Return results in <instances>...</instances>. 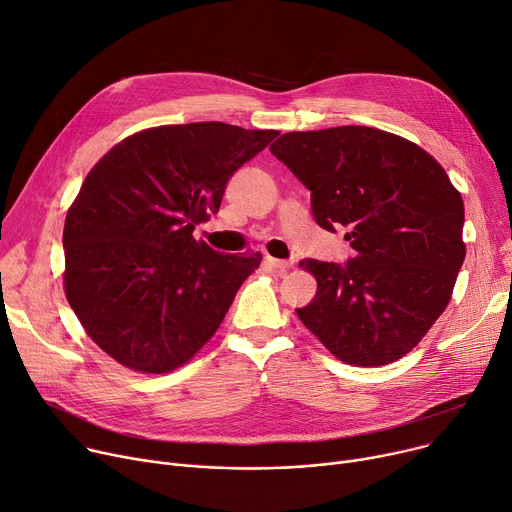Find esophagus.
<instances>
[{"label": "esophagus", "mask_w": 512, "mask_h": 512, "mask_svg": "<svg viewBox=\"0 0 512 512\" xmlns=\"http://www.w3.org/2000/svg\"><path fill=\"white\" fill-rule=\"evenodd\" d=\"M265 263L269 265V267H273V269H282V271H286V269H290L292 267V261H286V259H275V257H265Z\"/></svg>", "instance_id": "1"}]
</instances>
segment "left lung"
I'll return each mask as SVG.
<instances>
[{
	"label": "left lung",
	"instance_id": "obj_1",
	"mask_svg": "<svg viewBox=\"0 0 512 512\" xmlns=\"http://www.w3.org/2000/svg\"><path fill=\"white\" fill-rule=\"evenodd\" d=\"M312 194L318 226L349 232L345 265L300 261L316 296L296 308L339 361L388 365L429 333L466 259L463 200L425 149L369 128L286 132L269 147Z\"/></svg>",
	"mask_w": 512,
	"mask_h": 512
}]
</instances>
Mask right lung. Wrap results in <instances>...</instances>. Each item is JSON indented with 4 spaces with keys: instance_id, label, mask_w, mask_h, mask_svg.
<instances>
[{
    "instance_id": "obj_1",
    "label": "right lung",
    "mask_w": 512,
    "mask_h": 512,
    "mask_svg": "<svg viewBox=\"0 0 512 512\" xmlns=\"http://www.w3.org/2000/svg\"><path fill=\"white\" fill-rule=\"evenodd\" d=\"M277 130L224 122L134 132L87 173L63 228L65 296L104 353L138 374H169L218 331L261 253L224 255L194 239L228 177Z\"/></svg>"
}]
</instances>
